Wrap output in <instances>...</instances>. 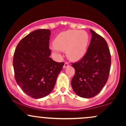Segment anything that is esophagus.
I'll return each mask as SVG.
<instances>
[{"label":"esophagus","mask_w":126,"mask_h":126,"mask_svg":"<svg viewBox=\"0 0 126 126\" xmlns=\"http://www.w3.org/2000/svg\"><path fill=\"white\" fill-rule=\"evenodd\" d=\"M69 66V63H67V62H65V63H64V66H63V67H64V68H66V67H68V66Z\"/></svg>","instance_id":"34e87169"}]
</instances>
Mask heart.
I'll return each instance as SVG.
<instances>
[{"mask_svg": "<svg viewBox=\"0 0 126 126\" xmlns=\"http://www.w3.org/2000/svg\"><path fill=\"white\" fill-rule=\"evenodd\" d=\"M89 41V35L84 31L68 30L62 32L54 41V51H66L67 56L72 61H78L84 56Z\"/></svg>", "mask_w": 126, "mask_h": 126, "instance_id": "heart-1", "label": "heart"}]
</instances>
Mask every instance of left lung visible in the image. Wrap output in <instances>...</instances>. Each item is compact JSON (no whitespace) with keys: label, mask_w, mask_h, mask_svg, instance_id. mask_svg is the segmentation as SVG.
Masks as SVG:
<instances>
[{"label":"left lung","mask_w":126,"mask_h":126,"mask_svg":"<svg viewBox=\"0 0 126 126\" xmlns=\"http://www.w3.org/2000/svg\"><path fill=\"white\" fill-rule=\"evenodd\" d=\"M87 51L80 60L72 63L75 73L72 88L82 98H90L99 93L107 83L111 67V54L105 39L93 30Z\"/></svg>","instance_id":"8db88e82"}]
</instances>
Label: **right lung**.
Here are the masks:
<instances>
[{
    "mask_svg": "<svg viewBox=\"0 0 126 126\" xmlns=\"http://www.w3.org/2000/svg\"><path fill=\"white\" fill-rule=\"evenodd\" d=\"M50 34L46 29L32 31L19 41L14 54L16 82L26 94L36 99L51 92L64 64L50 57Z\"/></svg>",
    "mask_w": 126,
    "mask_h": 126,
    "instance_id": "obj_1",
    "label": "right lung"
}]
</instances>
